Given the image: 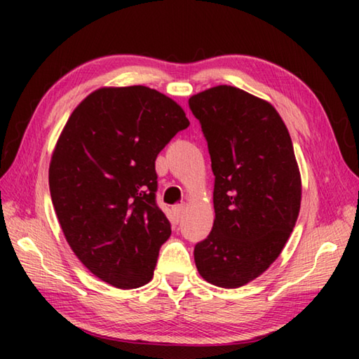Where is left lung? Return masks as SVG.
Wrapping results in <instances>:
<instances>
[{"instance_id":"8db88e82","label":"left lung","mask_w":359,"mask_h":359,"mask_svg":"<svg viewBox=\"0 0 359 359\" xmlns=\"http://www.w3.org/2000/svg\"><path fill=\"white\" fill-rule=\"evenodd\" d=\"M188 125L177 102L135 85L88 95L60 135L48 168L60 226L81 263L115 288L154 278L171 236L155 201V160Z\"/></svg>"}]
</instances>
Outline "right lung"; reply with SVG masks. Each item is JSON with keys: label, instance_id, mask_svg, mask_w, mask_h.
Segmentation results:
<instances>
[{"label": "right lung", "instance_id": "add662e5", "mask_svg": "<svg viewBox=\"0 0 359 359\" xmlns=\"http://www.w3.org/2000/svg\"><path fill=\"white\" fill-rule=\"evenodd\" d=\"M215 175V220L194 247L205 282L239 288L282 253L301 209V174L288 130L276 112L239 88L191 96Z\"/></svg>", "mask_w": 359, "mask_h": 359}]
</instances>
